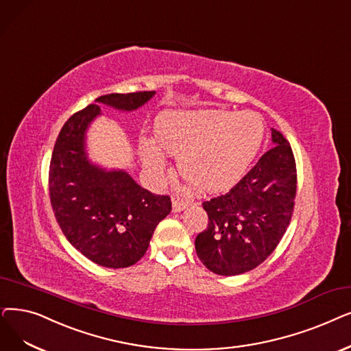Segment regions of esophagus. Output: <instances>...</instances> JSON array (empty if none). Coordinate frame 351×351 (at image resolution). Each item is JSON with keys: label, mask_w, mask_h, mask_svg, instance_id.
Returning a JSON list of instances; mask_svg holds the SVG:
<instances>
[{"label": "esophagus", "mask_w": 351, "mask_h": 351, "mask_svg": "<svg viewBox=\"0 0 351 351\" xmlns=\"http://www.w3.org/2000/svg\"><path fill=\"white\" fill-rule=\"evenodd\" d=\"M188 206H189V202L178 199V197H175V199L172 201V209H173V212H180V210L186 209Z\"/></svg>", "instance_id": "1"}]
</instances>
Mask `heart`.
Masks as SVG:
<instances>
[{
	"instance_id": "1",
	"label": "heart",
	"mask_w": 351,
	"mask_h": 351,
	"mask_svg": "<svg viewBox=\"0 0 351 351\" xmlns=\"http://www.w3.org/2000/svg\"><path fill=\"white\" fill-rule=\"evenodd\" d=\"M264 133V121L254 112H167L156 123L159 145L179 155L182 176L205 192L234 186L247 173ZM142 159L150 171L165 172L166 159L154 142H142Z\"/></svg>"
}]
</instances>
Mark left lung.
Masks as SVG:
<instances>
[{
  "label": "left lung",
  "mask_w": 351,
  "mask_h": 351,
  "mask_svg": "<svg viewBox=\"0 0 351 351\" xmlns=\"http://www.w3.org/2000/svg\"><path fill=\"white\" fill-rule=\"evenodd\" d=\"M272 147L225 195L202 204L208 226L195 239L202 264L218 276H239L264 263L291 221L297 169L293 149L271 129Z\"/></svg>",
  "instance_id": "8db88e82"
}]
</instances>
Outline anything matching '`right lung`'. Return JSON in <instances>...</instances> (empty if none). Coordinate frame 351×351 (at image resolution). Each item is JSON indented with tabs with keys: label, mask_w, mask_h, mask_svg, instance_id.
Instances as JSON below:
<instances>
[{
	"label": "right lung",
	"mask_w": 351,
	"mask_h": 351,
	"mask_svg": "<svg viewBox=\"0 0 351 351\" xmlns=\"http://www.w3.org/2000/svg\"><path fill=\"white\" fill-rule=\"evenodd\" d=\"M155 91L112 93L74 113L62 128L50 162L49 188L56 219L71 245L108 268L138 263L158 223L169 215L171 196L139 186L125 171H106L87 159L84 136L100 114L99 103L136 110Z\"/></svg>",
	"instance_id": "obj_1"
}]
</instances>
